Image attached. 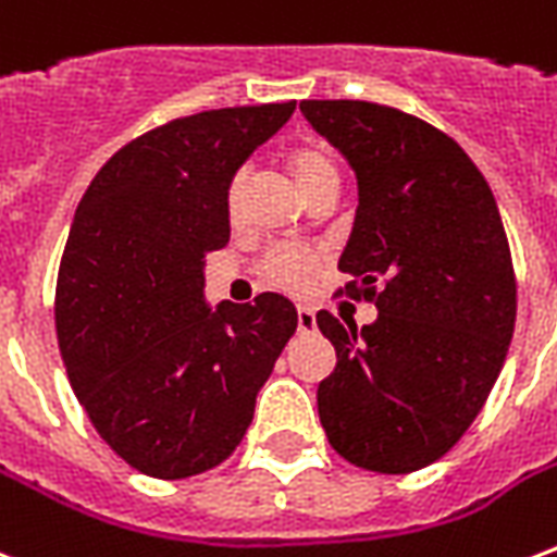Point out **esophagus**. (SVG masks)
Returning a JSON list of instances; mask_svg holds the SVG:
<instances>
[{"label":"esophagus","mask_w":557,"mask_h":557,"mask_svg":"<svg viewBox=\"0 0 557 557\" xmlns=\"http://www.w3.org/2000/svg\"><path fill=\"white\" fill-rule=\"evenodd\" d=\"M297 333H315V312L309 307H297Z\"/></svg>","instance_id":"esophagus-1"}]
</instances>
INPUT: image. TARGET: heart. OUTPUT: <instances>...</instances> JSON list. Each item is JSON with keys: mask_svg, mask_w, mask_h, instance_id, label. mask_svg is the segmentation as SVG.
Wrapping results in <instances>:
<instances>
[{"mask_svg": "<svg viewBox=\"0 0 557 557\" xmlns=\"http://www.w3.org/2000/svg\"><path fill=\"white\" fill-rule=\"evenodd\" d=\"M292 175L300 184V189L307 193L309 186L338 177L333 157L324 154L321 148H297L288 157ZM242 184H245V172H236L227 184V212L236 215L239 212ZM318 271V250L300 242H280L274 248L265 250V257L260 260V274L269 280L271 286L286 288V292H307L312 286Z\"/></svg>", "mask_w": 557, "mask_h": 557, "instance_id": "1", "label": "heart"}]
</instances>
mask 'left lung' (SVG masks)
Returning <instances> with one entry per match:
<instances>
[{
	"mask_svg": "<svg viewBox=\"0 0 557 557\" xmlns=\"http://www.w3.org/2000/svg\"><path fill=\"white\" fill-rule=\"evenodd\" d=\"M350 160L359 210L338 269L380 309L356 330L321 309L335 371L318 385L326 441L371 473L438 461L485 406L517 321V277L494 193L456 139L388 104L300 101Z\"/></svg>",
	"mask_w": 557,
	"mask_h": 557,
	"instance_id": "obj_1",
	"label": "left lung"
}]
</instances>
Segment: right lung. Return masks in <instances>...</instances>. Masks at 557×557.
Returning <instances> with one entry per match:
<instances>
[{"mask_svg": "<svg viewBox=\"0 0 557 557\" xmlns=\"http://www.w3.org/2000/svg\"><path fill=\"white\" fill-rule=\"evenodd\" d=\"M295 101L203 110L122 146L72 219L54 330L87 418L119 458L186 479L231 456L297 330L274 292L203 304V260L231 239L227 184Z\"/></svg>", "mask_w": 557, "mask_h": 557, "instance_id": "add662e5", "label": "right lung"}]
</instances>
